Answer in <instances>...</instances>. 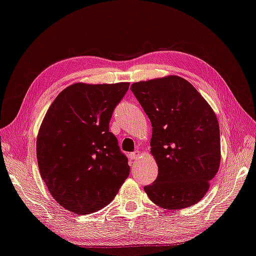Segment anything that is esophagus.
<instances>
[{"mask_svg":"<svg viewBox=\"0 0 256 256\" xmlns=\"http://www.w3.org/2000/svg\"><path fill=\"white\" fill-rule=\"evenodd\" d=\"M139 155H140V154H139V152H130V154H129V158L132 159V160H136V159L139 157Z\"/></svg>","mask_w":256,"mask_h":256,"instance_id":"esophagus-1","label":"esophagus"}]
</instances>
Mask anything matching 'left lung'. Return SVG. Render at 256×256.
<instances>
[{"label":"left lung","mask_w":256,"mask_h":256,"mask_svg":"<svg viewBox=\"0 0 256 256\" xmlns=\"http://www.w3.org/2000/svg\"><path fill=\"white\" fill-rule=\"evenodd\" d=\"M130 90L152 126L150 152L158 176L144 192L165 210L198 203L220 162V126L213 109L178 76L134 82Z\"/></svg>","instance_id":"8db88e82"}]
</instances>
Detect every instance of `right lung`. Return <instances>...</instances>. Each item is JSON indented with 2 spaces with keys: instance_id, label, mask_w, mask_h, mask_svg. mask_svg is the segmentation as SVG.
Returning a JSON list of instances; mask_svg holds the SVG:
<instances>
[{
  "instance_id": "add662e5",
  "label": "right lung",
  "mask_w": 256,
  "mask_h": 256,
  "mask_svg": "<svg viewBox=\"0 0 256 256\" xmlns=\"http://www.w3.org/2000/svg\"><path fill=\"white\" fill-rule=\"evenodd\" d=\"M129 88L74 84L51 104L36 138V158L50 194L66 210L94 213L129 176L128 159L109 132L114 109Z\"/></svg>"
}]
</instances>
